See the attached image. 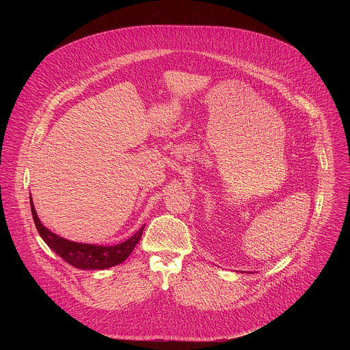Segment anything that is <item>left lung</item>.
I'll use <instances>...</instances> for the list:
<instances>
[{"label": "left lung", "mask_w": 350, "mask_h": 350, "mask_svg": "<svg viewBox=\"0 0 350 350\" xmlns=\"http://www.w3.org/2000/svg\"><path fill=\"white\" fill-rule=\"evenodd\" d=\"M243 273H246V271H243Z\"/></svg>", "instance_id": "obj_1"}]
</instances>
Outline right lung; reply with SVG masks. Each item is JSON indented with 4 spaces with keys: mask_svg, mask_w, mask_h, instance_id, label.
Segmentation results:
<instances>
[{
    "mask_svg": "<svg viewBox=\"0 0 350 350\" xmlns=\"http://www.w3.org/2000/svg\"><path fill=\"white\" fill-rule=\"evenodd\" d=\"M30 208H31V215H33L36 228L40 237L42 238V241L66 263L80 270H105L123 263L133 252L134 246L138 243L142 235V230L145 227L142 226L135 234H133L129 239L123 241L122 243H116V245L81 243V242H75V241L62 238L55 232H53L51 230L44 227L37 216L31 196H30Z\"/></svg>",
    "mask_w": 350,
    "mask_h": 350,
    "instance_id": "1",
    "label": "right lung"
}]
</instances>
